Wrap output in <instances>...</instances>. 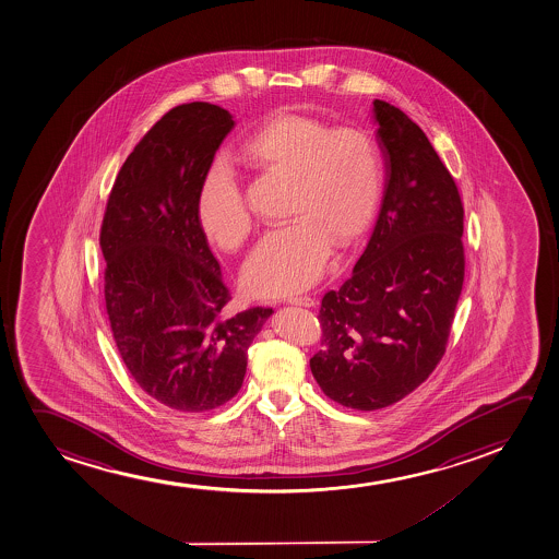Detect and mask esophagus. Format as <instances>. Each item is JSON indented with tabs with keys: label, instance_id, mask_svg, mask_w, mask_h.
<instances>
[{
	"label": "esophagus",
	"instance_id": "34e87169",
	"mask_svg": "<svg viewBox=\"0 0 559 559\" xmlns=\"http://www.w3.org/2000/svg\"><path fill=\"white\" fill-rule=\"evenodd\" d=\"M284 301L288 302V305H296V307H314V299L309 296L286 297Z\"/></svg>",
	"mask_w": 559,
	"mask_h": 559
}]
</instances>
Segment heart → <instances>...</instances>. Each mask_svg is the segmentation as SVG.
<instances>
[{
	"label": "heart",
	"instance_id": "1",
	"mask_svg": "<svg viewBox=\"0 0 559 559\" xmlns=\"http://www.w3.org/2000/svg\"><path fill=\"white\" fill-rule=\"evenodd\" d=\"M241 157L292 178V223L267 231L250 252L241 281L250 296L309 288L325 273L336 247L367 234L380 210L385 165L370 132L329 126L302 114H275L245 140ZM200 228L211 243L234 250L252 234L254 218L236 171L224 157L205 168L197 197Z\"/></svg>",
	"mask_w": 559,
	"mask_h": 559
}]
</instances>
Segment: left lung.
Segmentation results:
<instances>
[{
    "label": "left lung",
    "instance_id": "left-lung-1",
    "mask_svg": "<svg viewBox=\"0 0 559 559\" xmlns=\"http://www.w3.org/2000/svg\"><path fill=\"white\" fill-rule=\"evenodd\" d=\"M385 192L354 273L322 299L310 359L331 401L372 412L419 388L445 354L464 283V205L427 134L374 100Z\"/></svg>",
    "mask_w": 559,
    "mask_h": 559
}]
</instances>
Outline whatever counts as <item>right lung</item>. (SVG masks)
Masks as SVG:
<instances>
[{
  "mask_svg": "<svg viewBox=\"0 0 559 559\" xmlns=\"http://www.w3.org/2000/svg\"><path fill=\"white\" fill-rule=\"evenodd\" d=\"M231 127L221 106L171 108L121 166L100 224L119 355L142 391L191 414L236 396L247 349L273 314H231L230 289L198 224V187Z\"/></svg>",
  "mask_w": 559,
  "mask_h": 559,
  "instance_id": "add662e5",
  "label": "right lung"
}]
</instances>
